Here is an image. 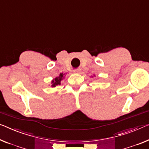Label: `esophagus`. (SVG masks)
Masks as SVG:
<instances>
[{
	"instance_id": "1",
	"label": "esophagus",
	"mask_w": 149,
	"mask_h": 149,
	"mask_svg": "<svg viewBox=\"0 0 149 149\" xmlns=\"http://www.w3.org/2000/svg\"><path fill=\"white\" fill-rule=\"evenodd\" d=\"M80 70H80V69H79V68H78V69H76V70H74V71H73V72H74V73H79V72H80Z\"/></svg>"
}]
</instances>
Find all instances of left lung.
I'll return each mask as SVG.
<instances>
[{"mask_svg":"<svg viewBox=\"0 0 149 149\" xmlns=\"http://www.w3.org/2000/svg\"><path fill=\"white\" fill-rule=\"evenodd\" d=\"M94 77H95V74H94ZM92 77H93L92 76Z\"/></svg>","mask_w":149,"mask_h":149,"instance_id":"8db88e82","label":"left lung"}]
</instances>
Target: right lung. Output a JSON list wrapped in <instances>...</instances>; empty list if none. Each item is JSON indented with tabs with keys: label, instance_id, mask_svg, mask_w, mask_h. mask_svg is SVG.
Here are the masks:
<instances>
[{
	"label": "right lung",
	"instance_id": "add662e5",
	"mask_svg": "<svg viewBox=\"0 0 149 149\" xmlns=\"http://www.w3.org/2000/svg\"><path fill=\"white\" fill-rule=\"evenodd\" d=\"M65 77V74L63 73H60V74L58 77H56L55 79H52L51 81V87H55L57 85H60L61 82L62 80L64 79Z\"/></svg>",
	"mask_w": 149,
	"mask_h": 149
}]
</instances>
